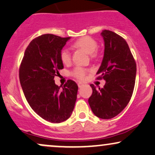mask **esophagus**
Listing matches in <instances>:
<instances>
[{
	"instance_id": "esophagus-1",
	"label": "esophagus",
	"mask_w": 155,
	"mask_h": 155,
	"mask_svg": "<svg viewBox=\"0 0 155 155\" xmlns=\"http://www.w3.org/2000/svg\"><path fill=\"white\" fill-rule=\"evenodd\" d=\"M78 87H79V88H81V87H82V86L83 85V84L81 83H78Z\"/></svg>"
}]
</instances>
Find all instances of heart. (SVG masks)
<instances>
[{"label": "heart", "mask_w": 155, "mask_h": 155, "mask_svg": "<svg viewBox=\"0 0 155 155\" xmlns=\"http://www.w3.org/2000/svg\"><path fill=\"white\" fill-rule=\"evenodd\" d=\"M74 47L81 49L85 51V52L91 55V57L93 59H95L98 56L97 54V49L98 48V44L94 39L90 37H83L78 39L73 44ZM60 58L61 62L63 64H68L71 62V54L68 49L64 48L60 51ZM88 72L87 69H85L81 67H76L72 70L71 74L76 79L79 81H85L86 79V74Z\"/></svg>", "instance_id": "1"}]
</instances>
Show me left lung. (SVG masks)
<instances>
[{"label":"left lung","instance_id":"obj_1","mask_svg":"<svg viewBox=\"0 0 155 155\" xmlns=\"http://www.w3.org/2000/svg\"><path fill=\"white\" fill-rule=\"evenodd\" d=\"M105 42L104 56L97 74L104 79L103 88L91 84L93 93L88 99L95 116L109 119L120 114L132 96L137 64L129 45L123 37L109 30L101 33Z\"/></svg>","mask_w":155,"mask_h":155}]
</instances>
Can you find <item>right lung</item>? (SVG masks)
I'll list each match as a JSON object with an SVG mask.
<instances>
[{
    "label": "right lung",
    "instance_id": "add662e5",
    "mask_svg": "<svg viewBox=\"0 0 155 155\" xmlns=\"http://www.w3.org/2000/svg\"><path fill=\"white\" fill-rule=\"evenodd\" d=\"M70 37L46 34L34 39L26 49L19 68V80L26 101L39 116L61 123L71 116L78 86L68 80L61 89L54 78L63 69L60 52Z\"/></svg>",
    "mask_w": 155,
    "mask_h": 155
}]
</instances>
